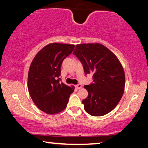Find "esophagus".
Listing matches in <instances>:
<instances>
[{
	"instance_id": "34e87169",
	"label": "esophagus",
	"mask_w": 148,
	"mask_h": 148,
	"mask_svg": "<svg viewBox=\"0 0 148 148\" xmlns=\"http://www.w3.org/2000/svg\"><path fill=\"white\" fill-rule=\"evenodd\" d=\"M75 87H76V89H81L82 87V86L81 84H77V85H76V86H75Z\"/></svg>"
}]
</instances>
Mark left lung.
<instances>
[{"label":"left lung","mask_w":148,"mask_h":148,"mask_svg":"<svg viewBox=\"0 0 148 148\" xmlns=\"http://www.w3.org/2000/svg\"><path fill=\"white\" fill-rule=\"evenodd\" d=\"M74 54L83 64L85 74H92L93 82L84 86L88 97L84 109L93 116L107 114L116 107L123 95L125 76L116 55L99 43L77 44Z\"/></svg>","instance_id":"obj_1"}]
</instances>
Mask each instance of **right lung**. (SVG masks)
<instances>
[{
    "mask_svg": "<svg viewBox=\"0 0 148 148\" xmlns=\"http://www.w3.org/2000/svg\"><path fill=\"white\" fill-rule=\"evenodd\" d=\"M73 44L51 43L38 52L28 73L29 92L34 103L47 114H55L66 108L74 87L60 82L63 60L71 55Z\"/></svg>",
    "mask_w": 148,
    "mask_h": 148,
    "instance_id": "add662e5",
    "label": "right lung"
}]
</instances>
